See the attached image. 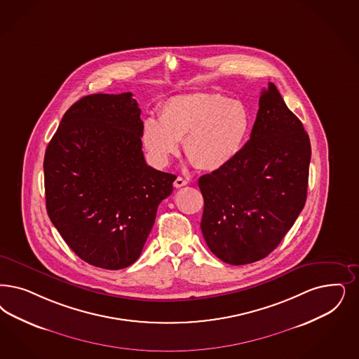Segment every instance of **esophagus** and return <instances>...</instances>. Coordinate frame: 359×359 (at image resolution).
Masks as SVG:
<instances>
[{
    "label": "esophagus",
    "instance_id": "1",
    "mask_svg": "<svg viewBox=\"0 0 359 359\" xmlns=\"http://www.w3.org/2000/svg\"><path fill=\"white\" fill-rule=\"evenodd\" d=\"M187 184H188V182H187L186 179H183L182 176H177L175 179V182H173V186L176 187V188H182V187L187 186Z\"/></svg>",
    "mask_w": 359,
    "mask_h": 359
}]
</instances>
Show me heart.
Here are the masks:
<instances>
[{
	"instance_id": "1",
	"label": "heart",
	"mask_w": 359,
	"mask_h": 359,
	"mask_svg": "<svg viewBox=\"0 0 359 359\" xmlns=\"http://www.w3.org/2000/svg\"><path fill=\"white\" fill-rule=\"evenodd\" d=\"M252 130L241 100L223 94L177 95L161 104L159 118L143 122L142 144L149 161L165 167L180 149L200 170L219 171L238 156Z\"/></svg>"
}]
</instances>
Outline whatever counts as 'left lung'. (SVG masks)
<instances>
[{
    "mask_svg": "<svg viewBox=\"0 0 359 359\" xmlns=\"http://www.w3.org/2000/svg\"><path fill=\"white\" fill-rule=\"evenodd\" d=\"M310 156L309 135L269 83L238 156L198 179L204 198L200 226L210 252L231 265L273 252L305 205Z\"/></svg>",
    "mask_w": 359,
    "mask_h": 359,
    "instance_id": "left-lung-1",
    "label": "left lung"
}]
</instances>
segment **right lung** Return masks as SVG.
Wrapping results in <instances>:
<instances>
[{
	"instance_id": "obj_1",
	"label": "right lung",
	"mask_w": 359,
	"mask_h": 359,
	"mask_svg": "<svg viewBox=\"0 0 359 359\" xmlns=\"http://www.w3.org/2000/svg\"><path fill=\"white\" fill-rule=\"evenodd\" d=\"M140 109L131 93L93 94L65 112L45 152L51 223L87 264H134L176 176L147 165Z\"/></svg>"
}]
</instances>
